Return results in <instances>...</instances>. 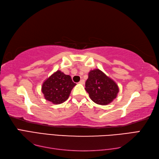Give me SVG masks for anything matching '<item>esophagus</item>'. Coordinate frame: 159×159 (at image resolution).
Listing matches in <instances>:
<instances>
[{
	"label": "esophagus",
	"mask_w": 159,
	"mask_h": 159,
	"mask_svg": "<svg viewBox=\"0 0 159 159\" xmlns=\"http://www.w3.org/2000/svg\"><path fill=\"white\" fill-rule=\"evenodd\" d=\"M79 83L80 84H82V85H84V84H85V80H83V79H81L80 80V82H79Z\"/></svg>",
	"instance_id": "34e87169"
}]
</instances>
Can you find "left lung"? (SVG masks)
Returning <instances> with one entry per match:
<instances>
[{"label":"left lung","mask_w":159,"mask_h":159,"mask_svg":"<svg viewBox=\"0 0 159 159\" xmlns=\"http://www.w3.org/2000/svg\"><path fill=\"white\" fill-rule=\"evenodd\" d=\"M85 90L91 100L100 105H107L119 92L117 83L99 69L91 70L85 83Z\"/></svg>","instance_id":"obj_1"}]
</instances>
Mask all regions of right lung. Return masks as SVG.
I'll return each mask as SVG.
<instances>
[{
    "mask_svg": "<svg viewBox=\"0 0 159 159\" xmlns=\"http://www.w3.org/2000/svg\"><path fill=\"white\" fill-rule=\"evenodd\" d=\"M76 85L70 76L57 70L43 83L42 92L46 100L59 104L68 99L71 91Z\"/></svg>",
    "mask_w": 159,
    "mask_h": 159,
    "instance_id": "obj_1",
    "label": "right lung"
}]
</instances>
